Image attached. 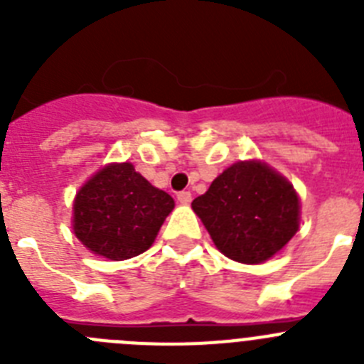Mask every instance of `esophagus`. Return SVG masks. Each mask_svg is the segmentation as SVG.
<instances>
[{"mask_svg": "<svg viewBox=\"0 0 364 364\" xmlns=\"http://www.w3.org/2000/svg\"><path fill=\"white\" fill-rule=\"evenodd\" d=\"M176 198H178V202L182 205H188L189 202H191V193H189V191H180L178 195H176Z\"/></svg>", "mask_w": 364, "mask_h": 364, "instance_id": "1", "label": "esophagus"}]
</instances>
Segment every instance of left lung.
<instances>
[{"instance_id":"1","label":"left lung","mask_w":364,"mask_h":364,"mask_svg":"<svg viewBox=\"0 0 364 364\" xmlns=\"http://www.w3.org/2000/svg\"><path fill=\"white\" fill-rule=\"evenodd\" d=\"M222 255L262 264L282 252L301 226L294 184L262 160H239L191 202Z\"/></svg>"}]
</instances>
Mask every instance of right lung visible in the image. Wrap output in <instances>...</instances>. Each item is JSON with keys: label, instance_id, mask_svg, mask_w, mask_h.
Here are the masks:
<instances>
[{"label": "right lung", "instance_id": "add662e5", "mask_svg": "<svg viewBox=\"0 0 364 364\" xmlns=\"http://www.w3.org/2000/svg\"><path fill=\"white\" fill-rule=\"evenodd\" d=\"M175 200L131 162H111L85 180L73 202V231L107 260L136 257L153 246Z\"/></svg>", "mask_w": 364, "mask_h": 364}]
</instances>
